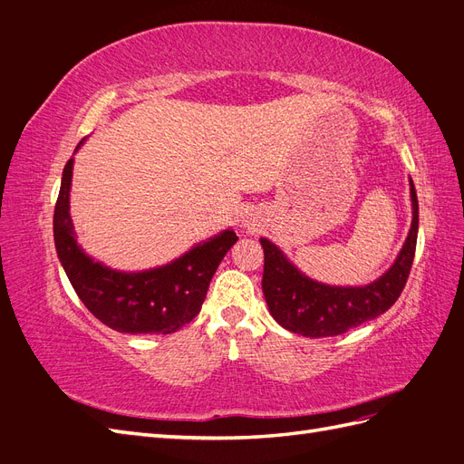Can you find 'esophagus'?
Returning <instances> with one entry per match:
<instances>
[{
	"label": "esophagus",
	"instance_id": "obj_1",
	"mask_svg": "<svg viewBox=\"0 0 464 464\" xmlns=\"http://www.w3.org/2000/svg\"><path fill=\"white\" fill-rule=\"evenodd\" d=\"M242 227L247 230V232H254L256 230V224L251 220H242Z\"/></svg>",
	"mask_w": 464,
	"mask_h": 464
}]
</instances>
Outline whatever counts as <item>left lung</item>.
<instances>
[{
  "instance_id": "8db88e82",
  "label": "left lung",
  "mask_w": 464,
  "mask_h": 464,
  "mask_svg": "<svg viewBox=\"0 0 464 464\" xmlns=\"http://www.w3.org/2000/svg\"><path fill=\"white\" fill-rule=\"evenodd\" d=\"M412 224L391 269L366 286H329L294 266L273 242L261 237L263 294L278 325L304 336H336L385 314L409 280L418 237V198L411 179Z\"/></svg>"
}]
</instances>
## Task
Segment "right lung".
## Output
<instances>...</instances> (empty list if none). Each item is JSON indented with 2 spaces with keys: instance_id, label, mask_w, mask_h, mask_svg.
<instances>
[{
  "instance_id": "add662e5",
  "label": "right lung",
  "mask_w": 464,
  "mask_h": 464,
  "mask_svg": "<svg viewBox=\"0 0 464 464\" xmlns=\"http://www.w3.org/2000/svg\"><path fill=\"white\" fill-rule=\"evenodd\" d=\"M79 149V147H77ZM73 159H69L53 210V242L69 283L87 310L118 333L170 334L201 312L217 266L237 242L224 230L176 261L141 273H121L94 261L77 246L69 217Z\"/></svg>"
}]
</instances>
